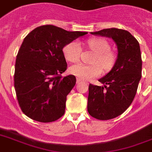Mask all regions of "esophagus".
<instances>
[{"label": "esophagus", "mask_w": 152, "mask_h": 152, "mask_svg": "<svg viewBox=\"0 0 152 152\" xmlns=\"http://www.w3.org/2000/svg\"><path fill=\"white\" fill-rule=\"evenodd\" d=\"M82 82H83V80H82L81 79H79V78H77V79H76V83H82Z\"/></svg>", "instance_id": "obj_1"}]
</instances>
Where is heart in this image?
I'll use <instances>...</instances> for the list:
<instances>
[{"label": "heart", "instance_id": "b5f03b06", "mask_svg": "<svg viewBox=\"0 0 152 152\" xmlns=\"http://www.w3.org/2000/svg\"><path fill=\"white\" fill-rule=\"evenodd\" d=\"M88 45L96 53V56L93 61V63L95 64L86 65L77 64L69 68L72 74L85 80L99 76L102 72V66L105 70L110 69L116 61L115 55L110 50V45L105 39L98 38L91 39L88 41ZM63 52L66 61L72 63L77 62L82 54L81 45L78 42L73 41L64 46Z\"/></svg>", "mask_w": 152, "mask_h": 152}]
</instances>
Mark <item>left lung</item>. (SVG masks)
<instances>
[{
	"instance_id": "1",
	"label": "left lung",
	"mask_w": 152,
	"mask_h": 152,
	"mask_svg": "<svg viewBox=\"0 0 152 152\" xmlns=\"http://www.w3.org/2000/svg\"><path fill=\"white\" fill-rule=\"evenodd\" d=\"M91 34L110 38L118 50L111 70L98 80L104 86H88V113L98 120H110L122 114L136 96L142 77L140 47L136 38L126 30L104 28Z\"/></svg>"
}]
</instances>
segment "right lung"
Here are the masks:
<instances>
[{
	"instance_id": "add662e5",
	"label": "right lung",
	"mask_w": 152,
	"mask_h": 152,
	"mask_svg": "<svg viewBox=\"0 0 152 152\" xmlns=\"http://www.w3.org/2000/svg\"><path fill=\"white\" fill-rule=\"evenodd\" d=\"M87 33L45 25L26 36L16 56L14 87L20 108L27 117L49 123L64 115L66 96L76 79L73 75L61 76L67 68L63 48Z\"/></svg>"
}]
</instances>
